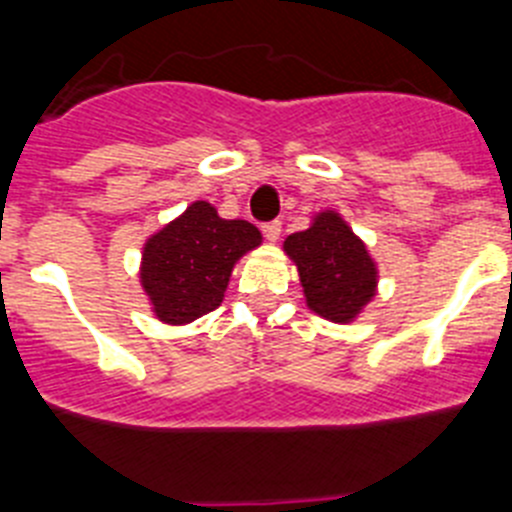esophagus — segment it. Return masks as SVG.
Here are the masks:
<instances>
[{
    "label": "esophagus",
    "mask_w": 512,
    "mask_h": 512,
    "mask_svg": "<svg viewBox=\"0 0 512 512\" xmlns=\"http://www.w3.org/2000/svg\"><path fill=\"white\" fill-rule=\"evenodd\" d=\"M261 230H264V235H266V241H279V233H282V223H279V220H271V223H264L261 225Z\"/></svg>",
    "instance_id": "1"
}]
</instances>
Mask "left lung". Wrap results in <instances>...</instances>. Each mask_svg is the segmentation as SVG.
<instances>
[{
    "label": "left lung",
    "mask_w": 512,
    "mask_h": 512,
    "mask_svg": "<svg viewBox=\"0 0 512 512\" xmlns=\"http://www.w3.org/2000/svg\"><path fill=\"white\" fill-rule=\"evenodd\" d=\"M284 251L300 271L307 307L320 318L351 323L377 295V264L336 210L318 212L310 228L287 235Z\"/></svg>",
    "instance_id": "8db88e82"
}]
</instances>
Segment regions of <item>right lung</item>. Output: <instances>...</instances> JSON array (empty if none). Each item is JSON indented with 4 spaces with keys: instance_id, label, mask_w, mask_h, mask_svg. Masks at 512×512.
Returning a JSON list of instances; mask_svg holds the SVG:
<instances>
[{
    "instance_id": "add662e5",
    "label": "right lung",
    "mask_w": 512,
    "mask_h": 512,
    "mask_svg": "<svg viewBox=\"0 0 512 512\" xmlns=\"http://www.w3.org/2000/svg\"><path fill=\"white\" fill-rule=\"evenodd\" d=\"M261 246L246 220H225L210 202H192L143 246L140 284L161 323L184 325L215 310L225 297L233 266Z\"/></svg>"
}]
</instances>
